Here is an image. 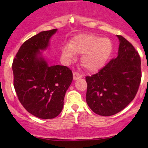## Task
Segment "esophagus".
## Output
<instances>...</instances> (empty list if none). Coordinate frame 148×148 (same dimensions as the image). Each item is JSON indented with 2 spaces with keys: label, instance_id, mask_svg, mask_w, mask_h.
Instances as JSON below:
<instances>
[{
  "label": "esophagus",
  "instance_id": "34e87169",
  "mask_svg": "<svg viewBox=\"0 0 148 148\" xmlns=\"http://www.w3.org/2000/svg\"><path fill=\"white\" fill-rule=\"evenodd\" d=\"M82 74H79L78 71H75V72H74V74H73V79H74V80H77L78 79L82 78Z\"/></svg>",
  "mask_w": 148,
  "mask_h": 148
}]
</instances>
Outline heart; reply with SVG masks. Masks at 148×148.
Masks as SVG:
<instances>
[{
	"label": "heart",
	"instance_id": "heart-1",
	"mask_svg": "<svg viewBox=\"0 0 148 148\" xmlns=\"http://www.w3.org/2000/svg\"><path fill=\"white\" fill-rule=\"evenodd\" d=\"M112 51V44L108 38L93 34H81L74 37L69 45L62 49V55L71 59L75 53L82 54V64L86 70L95 71L102 68Z\"/></svg>",
	"mask_w": 148,
	"mask_h": 148
}]
</instances>
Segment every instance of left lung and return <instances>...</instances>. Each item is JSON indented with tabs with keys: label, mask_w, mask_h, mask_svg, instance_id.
Returning <instances> with one entry per match:
<instances>
[{
	"label": "left lung",
	"mask_w": 148,
	"mask_h": 148,
	"mask_svg": "<svg viewBox=\"0 0 148 148\" xmlns=\"http://www.w3.org/2000/svg\"><path fill=\"white\" fill-rule=\"evenodd\" d=\"M118 56L112 59L97 74L86 76V101L89 108L101 116L117 114L135 98L141 82V60L138 52L123 36Z\"/></svg>",
	"instance_id": "left-lung-1"
}]
</instances>
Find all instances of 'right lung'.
I'll return each mask as SVG.
<instances>
[{
  "mask_svg": "<svg viewBox=\"0 0 148 148\" xmlns=\"http://www.w3.org/2000/svg\"><path fill=\"white\" fill-rule=\"evenodd\" d=\"M56 28L40 32L25 41L13 59V86L18 100L31 114L47 120L57 117L73 80L65 66H49L40 50H45Z\"/></svg>",
  "mask_w": 148,
  "mask_h": 148,
  "instance_id": "1",
  "label": "right lung"
}]
</instances>
